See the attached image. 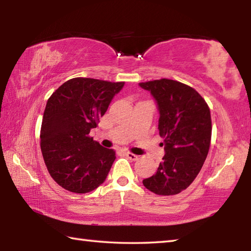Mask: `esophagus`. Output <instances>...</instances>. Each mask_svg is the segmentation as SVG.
I'll return each instance as SVG.
<instances>
[{"label":"esophagus","instance_id":"esophagus-1","mask_svg":"<svg viewBox=\"0 0 251 251\" xmlns=\"http://www.w3.org/2000/svg\"><path fill=\"white\" fill-rule=\"evenodd\" d=\"M125 155L127 156V158H129L130 160H137V159H138V156L133 154V152L127 151V152H125Z\"/></svg>","mask_w":251,"mask_h":251}]
</instances>
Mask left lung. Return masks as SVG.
I'll use <instances>...</instances> for the list:
<instances>
[{
	"label": "left lung",
	"mask_w": 251,
	"mask_h": 251,
	"mask_svg": "<svg viewBox=\"0 0 251 251\" xmlns=\"http://www.w3.org/2000/svg\"><path fill=\"white\" fill-rule=\"evenodd\" d=\"M158 106V129L165 156L156 174L143 180L148 190L161 196L185 190L201 172L210 147V109L188 85L167 78L139 83Z\"/></svg>",
	"instance_id": "left-lung-1"
}]
</instances>
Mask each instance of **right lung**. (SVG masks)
<instances>
[{"mask_svg": "<svg viewBox=\"0 0 251 251\" xmlns=\"http://www.w3.org/2000/svg\"><path fill=\"white\" fill-rule=\"evenodd\" d=\"M124 84L75 77L62 84L46 103L42 155L50 177L69 192L90 193L107 177L115 151L93 141L90 131Z\"/></svg>", "mask_w": 251, "mask_h": 251, "instance_id": "right-lung-1", "label": "right lung"}]
</instances>
